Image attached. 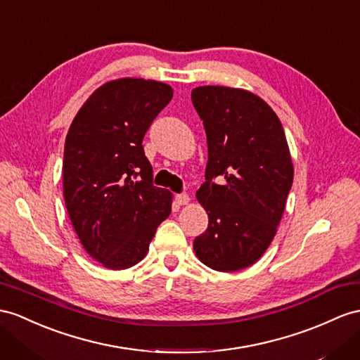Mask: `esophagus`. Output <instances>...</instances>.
<instances>
[{"mask_svg": "<svg viewBox=\"0 0 360 360\" xmlns=\"http://www.w3.org/2000/svg\"><path fill=\"white\" fill-rule=\"evenodd\" d=\"M174 202H176L178 205H187L190 202V198H188V195H186V193H181V195L174 196Z\"/></svg>", "mask_w": 360, "mask_h": 360, "instance_id": "34e87169", "label": "esophagus"}]
</instances>
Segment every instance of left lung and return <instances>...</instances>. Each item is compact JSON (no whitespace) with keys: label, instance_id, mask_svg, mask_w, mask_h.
<instances>
[{"label":"left lung","instance_id":"1","mask_svg":"<svg viewBox=\"0 0 360 360\" xmlns=\"http://www.w3.org/2000/svg\"><path fill=\"white\" fill-rule=\"evenodd\" d=\"M191 101L208 146L205 182L196 191L208 228L193 248L211 269L240 271L268 250L283 217L293 181L289 146L280 118L250 91L198 86Z\"/></svg>","mask_w":360,"mask_h":360}]
</instances>
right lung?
Returning <instances> with one entry per match:
<instances>
[{"label": "right lung", "instance_id": "right-lung-1", "mask_svg": "<svg viewBox=\"0 0 360 360\" xmlns=\"http://www.w3.org/2000/svg\"><path fill=\"white\" fill-rule=\"evenodd\" d=\"M172 97L162 82L110 80L92 92L70 126L63 199L80 243L108 269L140 263L170 216L173 196L153 186L143 138Z\"/></svg>", "mask_w": 360, "mask_h": 360}]
</instances>
